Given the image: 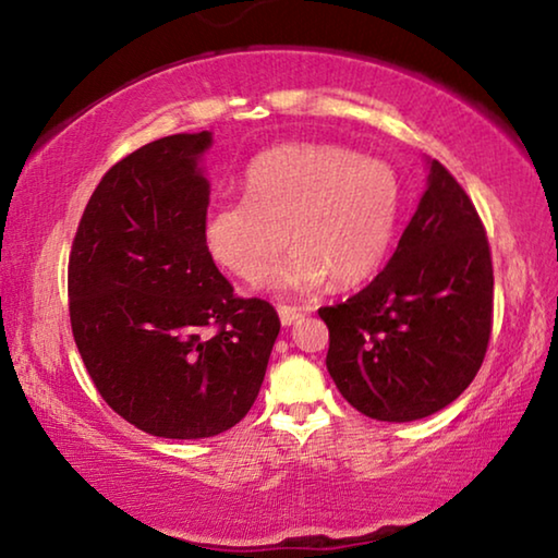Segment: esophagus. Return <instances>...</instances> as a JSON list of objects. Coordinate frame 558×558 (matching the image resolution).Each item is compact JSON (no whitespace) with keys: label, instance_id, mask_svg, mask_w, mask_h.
<instances>
[{"label":"esophagus","instance_id":"obj_1","mask_svg":"<svg viewBox=\"0 0 558 558\" xmlns=\"http://www.w3.org/2000/svg\"><path fill=\"white\" fill-rule=\"evenodd\" d=\"M278 315H280V323L282 325H295L298 319L302 317V313L298 307H290V305H280L278 307Z\"/></svg>","mask_w":558,"mask_h":558}]
</instances>
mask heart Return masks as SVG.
<instances>
[{"label":"heart","mask_w":558,"mask_h":558,"mask_svg":"<svg viewBox=\"0 0 558 558\" xmlns=\"http://www.w3.org/2000/svg\"><path fill=\"white\" fill-rule=\"evenodd\" d=\"M399 209V177L381 159L339 145L290 143L253 159L245 199L214 206L206 243L235 278L258 286L288 239L278 286L307 292L332 278L349 288L379 270Z\"/></svg>","instance_id":"b5f03b06"}]
</instances>
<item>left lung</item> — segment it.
Wrapping results in <instances>:
<instances>
[{"label": "left lung", "mask_w": 558, "mask_h": 558, "mask_svg": "<svg viewBox=\"0 0 558 558\" xmlns=\"http://www.w3.org/2000/svg\"><path fill=\"white\" fill-rule=\"evenodd\" d=\"M495 276L483 219L438 159L391 260L347 302L319 307L327 372L356 411L405 423L446 409L483 366Z\"/></svg>", "instance_id": "8db88e82"}]
</instances>
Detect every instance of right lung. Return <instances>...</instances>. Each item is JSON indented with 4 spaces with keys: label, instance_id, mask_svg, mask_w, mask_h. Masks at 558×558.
<instances>
[{
    "label": "right lung",
    "instance_id": "add662e5",
    "mask_svg": "<svg viewBox=\"0 0 558 558\" xmlns=\"http://www.w3.org/2000/svg\"><path fill=\"white\" fill-rule=\"evenodd\" d=\"M211 132L169 135L102 174L69 256L83 364L112 411L159 438L233 428L260 391L276 307L239 298L206 245Z\"/></svg>",
    "mask_w": 558,
    "mask_h": 558
}]
</instances>
